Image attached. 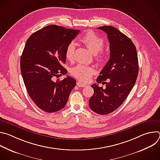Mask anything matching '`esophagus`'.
I'll return each instance as SVG.
<instances>
[{"label": "esophagus", "mask_w": 160, "mask_h": 160, "mask_svg": "<svg viewBox=\"0 0 160 160\" xmlns=\"http://www.w3.org/2000/svg\"><path fill=\"white\" fill-rule=\"evenodd\" d=\"M77 85L78 87H85L86 86H87V84H85V83H82V82H80V81H78V82H77Z\"/></svg>", "instance_id": "34e87169"}]
</instances>
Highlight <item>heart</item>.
I'll list each match as a JSON object with an SVG mask.
<instances>
[{
  "mask_svg": "<svg viewBox=\"0 0 160 160\" xmlns=\"http://www.w3.org/2000/svg\"><path fill=\"white\" fill-rule=\"evenodd\" d=\"M81 42L84 43L92 52L94 54L95 58L98 62H103L106 59V53L102 49L104 42L103 39L92 32H87L81 38ZM75 44L71 42L67 45L65 56L69 61H73L75 59ZM95 73V69L92 66L85 64H78L72 70V75L82 82H87Z\"/></svg>",
  "mask_w": 160,
  "mask_h": 160,
  "instance_id": "heart-1",
  "label": "heart"
}]
</instances>
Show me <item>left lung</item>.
<instances>
[{"mask_svg":"<svg viewBox=\"0 0 160 160\" xmlns=\"http://www.w3.org/2000/svg\"><path fill=\"white\" fill-rule=\"evenodd\" d=\"M98 29L107 34L110 58L96 81L98 83L108 82H105L104 89L96 83L91 85L94 92L88 104L94 112L107 115L120 106L130 94L138 76L139 62L130 38L113 27L103 26Z\"/></svg>","mask_w":160,"mask_h":160,"instance_id":"1","label":"left lung"}]
</instances>
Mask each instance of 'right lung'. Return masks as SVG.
Instances as JSON below:
<instances>
[{"label": "right lung", "instance_id": "obj_1", "mask_svg": "<svg viewBox=\"0 0 160 160\" xmlns=\"http://www.w3.org/2000/svg\"><path fill=\"white\" fill-rule=\"evenodd\" d=\"M80 30L55 25L33 33L27 40L20 59L21 72L30 98L42 110L54 112L62 109L76 80L71 77L54 82V77L66 75L67 45Z\"/></svg>", "mask_w": 160, "mask_h": 160}]
</instances>
